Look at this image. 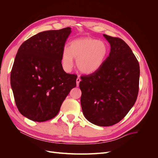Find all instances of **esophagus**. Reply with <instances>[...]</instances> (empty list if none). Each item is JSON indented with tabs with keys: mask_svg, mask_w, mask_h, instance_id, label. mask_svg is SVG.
<instances>
[{
	"mask_svg": "<svg viewBox=\"0 0 158 158\" xmlns=\"http://www.w3.org/2000/svg\"><path fill=\"white\" fill-rule=\"evenodd\" d=\"M80 81H81L80 78L78 77L77 79H76V84H77V86H78V85H79V83L80 82Z\"/></svg>",
	"mask_w": 158,
	"mask_h": 158,
	"instance_id": "34e87169",
	"label": "esophagus"
}]
</instances>
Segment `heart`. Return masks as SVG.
<instances>
[{
	"mask_svg": "<svg viewBox=\"0 0 158 158\" xmlns=\"http://www.w3.org/2000/svg\"><path fill=\"white\" fill-rule=\"evenodd\" d=\"M107 53L108 47L103 41L90 37L78 38L70 43L69 48L63 49L62 65L64 70L70 71L74 66V58L81 73L92 74L102 66Z\"/></svg>",
	"mask_w": 158,
	"mask_h": 158,
	"instance_id": "b5f03b06",
	"label": "heart"
}]
</instances>
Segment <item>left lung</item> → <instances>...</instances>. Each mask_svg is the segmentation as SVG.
Segmentation results:
<instances>
[{"label":"left lung","mask_w":158,"mask_h":158,"mask_svg":"<svg viewBox=\"0 0 158 158\" xmlns=\"http://www.w3.org/2000/svg\"><path fill=\"white\" fill-rule=\"evenodd\" d=\"M111 45L109 56L94 73L81 76L80 102L85 118L109 127L125 117L135 105L139 90L140 66L123 40L106 34Z\"/></svg>","instance_id":"8db88e82"}]
</instances>
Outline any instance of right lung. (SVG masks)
<instances>
[{"label": "right lung", "mask_w": 158, "mask_h": 158, "mask_svg": "<svg viewBox=\"0 0 158 158\" xmlns=\"http://www.w3.org/2000/svg\"><path fill=\"white\" fill-rule=\"evenodd\" d=\"M71 32L68 27L40 32L19 48L10 74L14 100L20 113L33 121L54 118L70 90L76 86L77 75L66 73L62 53Z\"/></svg>", "instance_id": "1"}]
</instances>
